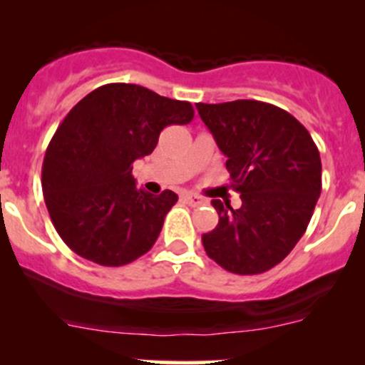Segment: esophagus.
I'll return each mask as SVG.
<instances>
[{
	"label": "esophagus",
	"mask_w": 365,
	"mask_h": 365,
	"mask_svg": "<svg viewBox=\"0 0 365 365\" xmlns=\"http://www.w3.org/2000/svg\"><path fill=\"white\" fill-rule=\"evenodd\" d=\"M182 199L192 207H199V206H204V204H206V199L200 195H197V194H183Z\"/></svg>",
	"instance_id": "obj_1"
}]
</instances>
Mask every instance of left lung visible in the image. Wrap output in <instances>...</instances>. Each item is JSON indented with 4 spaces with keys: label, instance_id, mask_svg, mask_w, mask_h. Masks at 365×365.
I'll return each instance as SVG.
<instances>
[{
    "label": "left lung",
    "instance_id": "left-lung-1",
    "mask_svg": "<svg viewBox=\"0 0 365 365\" xmlns=\"http://www.w3.org/2000/svg\"><path fill=\"white\" fill-rule=\"evenodd\" d=\"M195 106L242 199L238 209L212 200L220 223L202 235L204 249L230 273H264L307 230L321 195L319 150L307 128L273 104L238 99Z\"/></svg>",
    "mask_w": 365,
    "mask_h": 365
}]
</instances>
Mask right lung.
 <instances>
[{
  "mask_svg": "<svg viewBox=\"0 0 365 365\" xmlns=\"http://www.w3.org/2000/svg\"><path fill=\"white\" fill-rule=\"evenodd\" d=\"M194 108L135 83H106L70 110L43 163L44 202L58 235L101 266H125L149 252L178 195L135 185L133 161L148 156L168 125Z\"/></svg>",
  "mask_w": 365,
  "mask_h": 365,
  "instance_id": "add662e5",
  "label": "right lung"
}]
</instances>
